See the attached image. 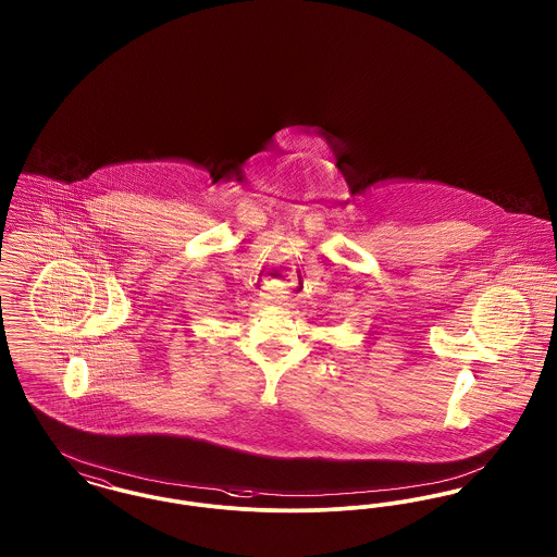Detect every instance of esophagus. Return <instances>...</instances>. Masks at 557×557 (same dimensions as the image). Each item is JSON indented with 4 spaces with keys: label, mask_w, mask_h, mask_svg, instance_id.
<instances>
[{
    "label": "esophagus",
    "mask_w": 557,
    "mask_h": 557,
    "mask_svg": "<svg viewBox=\"0 0 557 557\" xmlns=\"http://www.w3.org/2000/svg\"><path fill=\"white\" fill-rule=\"evenodd\" d=\"M273 298H277V300H284V298H288V296H284V292L282 290H273Z\"/></svg>",
    "instance_id": "esophagus-1"
}]
</instances>
